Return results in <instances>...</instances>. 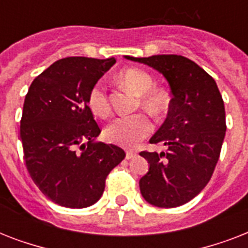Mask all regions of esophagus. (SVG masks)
<instances>
[{"mask_svg": "<svg viewBox=\"0 0 248 248\" xmlns=\"http://www.w3.org/2000/svg\"><path fill=\"white\" fill-rule=\"evenodd\" d=\"M136 157V152L134 151H127L126 152V158L127 159H132Z\"/></svg>", "mask_w": 248, "mask_h": 248, "instance_id": "esophagus-1", "label": "esophagus"}]
</instances>
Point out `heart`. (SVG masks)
Instances as JSON below:
<instances>
[{
	"label": "heart",
	"instance_id": "1",
	"mask_svg": "<svg viewBox=\"0 0 248 248\" xmlns=\"http://www.w3.org/2000/svg\"><path fill=\"white\" fill-rule=\"evenodd\" d=\"M124 85L140 95V104L148 112L159 116L169 107V97L162 90L155 89V79L148 72L139 68H127L118 75ZM87 104L93 114L108 116L110 112L107 87L103 82H96L90 89ZM152 122L145 114L138 113L131 116H121L113 120L105 128V138L109 143L134 147L152 131Z\"/></svg>",
	"mask_w": 248,
	"mask_h": 248
}]
</instances>
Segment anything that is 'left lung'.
<instances>
[{
    "mask_svg": "<svg viewBox=\"0 0 248 248\" xmlns=\"http://www.w3.org/2000/svg\"><path fill=\"white\" fill-rule=\"evenodd\" d=\"M124 58L162 73L171 89L167 118L149 140L165 145L166 152L140 153L149 171L139 185L148 203L177 207L200 194L219 161L227 131L223 97L215 79L188 58Z\"/></svg>",
    "mask_w": 248,
    "mask_h": 248,
    "instance_id": "1",
    "label": "left lung"
}]
</instances>
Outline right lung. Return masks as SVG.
I'll use <instances>...</instances> for the list:
<instances>
[{
  "label": "right lung",
  "instance_id": "right-lung-1",
  "mask_svg": "<svg viewBox=\"0 0 248 248\" xmlns=\"http://www.w3.org/2000/svg\"><path fill=\"white\" fill-rule=\"evenodd\" d=\"M114 58L60 59L34 78L25 95L20 140L29 175L52 202L83 208L100 200L124 149L95 141L100 127L87 104L90 89Z\"/></svg>",
  "mask_w": 248,
  "mask_h": 248
}]
</instances>
